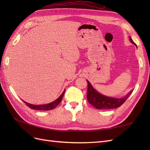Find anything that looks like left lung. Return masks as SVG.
Returning <instances> with one entry per match:
<instances>
[{"instance_id":"obj_1","label":"left lung","mask_w":150,"mask_h":150,"mask_svg":"<svg viewBox=\"0 0 150 150\" xmlns=\"http://www.w3.org/2000/svg\"><path fill=\"white\" fill-rule=\"evenodd\" d=\"M130 41L133 44L136 45L135 43L132 40V38H129ZM88 82V91H87V98L89 103L92 106L97 109H113L120 107L127 98L129 97L130 95L132 94L133 90L130 91L129 93L126 95V97L121 98H115L108 97L101 95L98 93L95 89L92 87L91 84L87 81Z\"/></svg>"}]
</instances>
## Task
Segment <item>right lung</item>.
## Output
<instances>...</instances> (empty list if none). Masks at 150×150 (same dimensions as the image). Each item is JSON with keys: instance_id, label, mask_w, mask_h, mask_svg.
Masks as SVG:
<instances>
[{"instance_id": "obj_1", "label": "right lung", "mask_w": 150, "mask_h": 150, "mask_svg": "<svg viewBox=\"0 0 150 150\" xmlns=\"http://www.w3.org/2000/svg\"><path fill=\"white\" fill-rule=\"evenodd\" d=\"M64 92L65 90L63 91V93L61 94V95L56 99L55 101H53V103H51L50 104H44V105H33V104H31L26 103V102H25L23 100L24 103L26 104L27 106L31 108V109H33V110H53L54 108H55L57 106H58L59 104L60 103V101L62 100V97L64 96Z\"/></svg>"}]
</instances>
